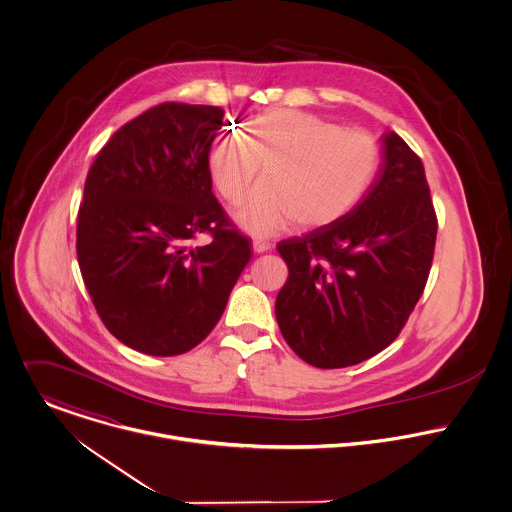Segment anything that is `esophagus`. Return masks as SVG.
<instances>
[{
  "mask_svg": "<svg viewBox=\"0 0 512 512\" xmlns=\"http://www.w3.org/2000/svg\"><path fill=\"white\" fill-rule=\"evenodd\" d=\"M252 246H254V252H258V254L260 252H268L272 248V244L268 240H264V238H254Z\"/></svg>",
  "mask_w": 512,
  "mask_h": 512,
  "instance_id": "34e87169",
  "label": "esophagus"
}]
</instances>
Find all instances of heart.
Listing matches in <instances>:
<instances>
[{
    "label": "heart",
    "instance_id": "heart-1",
    "mask_svg": "<svg viewBox=\"0 0 512 512\" xmlns=\"http://www.w3.org/2000/svg\"><path fill=\"white\" fill-rule=\"evenodd\" d=\"M382 163L376 138L345 130L321 116L272 108L226 130L209 151V171L226 203H240L260 167L266 181L252 193L240 220L256 232L295 220L325 228L345 219L370 191Z\"/></svg>",
    "mask_w": 512,
    "mask_h": 512
}]
</instances>
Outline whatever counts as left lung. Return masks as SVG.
I'll return each mask as SVG.
<instances>
[{"mask_svg": "<svg viewBox=\"0 0 512 512\" xmlns=\"http://www.w3.org/2000/svg\"><path fill=\"white\" fill-rule=\"evenodd\" d=\"M382 144L380 171L345 219L278 244L290 276L276 319L293 353L317 368L386 349L430 276L438 217L424 163L394 132Z\"/></svg>", "mask_w": 512, "mask_h": 512, "instance_id": "1", "label": "left lung"}]
</instances>
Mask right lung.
Segmentation results:
<instances>
[{
	"label": "right lung",
	"mask_w": 512,
	"mask_h": 512,
	"mask_svg": "<svg viewBox=\"0 0 512 512\" xmlns=\"http://www.w3.org/2000/svg\"><path fill=\"white\" fill-rule=\"evenodd\" d=\"M219 106L163 102L124 124L88 169L76 222L84 286L106 329L173 357L219 323L252 240L213 195ZM210 242L193 247L201 234Z\"/></svg>",
	"instance_id": "add662e5"
}]
</instances>
